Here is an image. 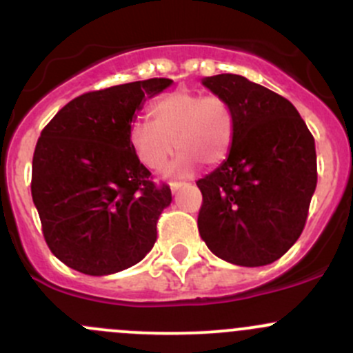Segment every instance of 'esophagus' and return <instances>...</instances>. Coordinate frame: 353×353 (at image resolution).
Wrapping results in <instances>:
<instances>
[{
	"label": "esophagus",
	"mask_w": 353,
	"mask_h": 353,
	"mask_svg": "<svg viewBox=\"0 0 353 353\" xmlns=\"http://www.w3.org/2000/svg\"><path fill=\"white\" fill-rule=\"evenodd\" d=\"M183 187H187V183H185V181H172V183H170L172 193H176L180 188H183Z\"/></svg>",
	"instance_id": "esophagus-1"
}]
</instances>
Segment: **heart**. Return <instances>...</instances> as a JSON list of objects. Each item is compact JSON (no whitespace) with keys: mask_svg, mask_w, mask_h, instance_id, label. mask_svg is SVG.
<instances>
[{"mask_svg":"<svg viewBox=\"0 0 353 353\" xmlns=\"http://www.w3.org/2000/svg\"><path fill=\"white\" fill-rule=\"evenodd\" d=\"M151 117L153 123L136 121L130 130L136 157L151 170H161L176 148L180 153L168 175H190L200 163L223 161L232 148L236 131L232 109L219 96L175 90L151 105Z\"/></svg>","mask_w":353,"mask_h":353,"instance_id":"heart-1","label":"heart"}]
</instances>
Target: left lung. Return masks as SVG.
Instances as JSON below:
<instances>
[{
    "label": "left lung",
    "instance_id": "left-lung-1",
    "mask_svg": "<svg viewBox=\"0 0 353 353\" xmlns=\"http://www.w3.org/2000/svg\"><path fill=\"white\" fill-rule=\"evenodd\" d=\"M202 84L229 102L236 131L221 166L196 181L200 237L227 263L266 266L303 232L316 188L314 139L296 108L266 87L236 74Z\"/></svg>",
    "mask_w": 353,
    "mask_h": 353
}]
</instances>
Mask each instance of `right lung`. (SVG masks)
Segmentation results:
<instances>
[{
    "mask_svg": "<svg viewBox=\"0 0 353 353\" xmlns=\"http://www.w3.org/2000/svg\"><path fill=\"white\" fill-rule=\"evenodd\" d=\"M173 84L148 79L75 97L41 131L32 196L57 259L89 276L138 264L157 242V221L172 203L130 141L146 99Z\"/></svg>",
    "mask_w": 353,
    "mask_h": 353,
    "instance_id": "1",
    "label": "right lung"
}]
</instances>
